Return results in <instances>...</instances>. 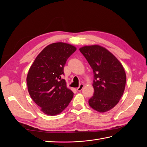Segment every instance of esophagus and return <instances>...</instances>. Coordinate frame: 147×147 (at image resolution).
Instances as JSON below:
<instances>
[{
    "label": "esophagus",
    "instance_id": "1",
    "mask_svg": "<svg viewBox=\"0 0 147 147\" xmlns=\"http://www.w3.org/2000/svg\"><path fill=\"white\" fill-rule=\"evenodd\" d=\"M83 87H84V84H80L79 87L77 88V90L78 91H81L83 90Z\"/></svg>",
    "mask_w": 147,
    "mask_h": 147
}]
</instances>
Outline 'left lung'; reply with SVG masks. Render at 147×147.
<instances>
[{"instance_id": "8db88e82", "label": "left lung", "mask_w": 147, "mask_h": 147, "mask_svg": "<svg viewBox=\"0 0 147 147\" xmlns=\"http://www.w3.org/2000/svg\"><path fill=\"white\" fill-rule=\"evenodd\" d=\"M94 73V95L88 103L100 113L112 109L121 99L126 86V75L121 63L112 53L99 45L80 48Z\"/></svg>"}]
</instances>
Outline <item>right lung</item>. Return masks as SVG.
Instances as JSON below:
<instances>
[{
  "mask_svg": "<svg viewBox=\"0 0 147 147\" xmlns=\"http://www.w3.org/2000/svg\"><path fill=\"white\" fill-rule=\"evenodd\" d=\"M77 50L63 42L50 44L39 53L27 75L29 95L43 113L50 116L61 113L72 99L74 92L62 78L67 59Z\"/></svg>",
  "mask_w": 147,
  "mask_h": 147,
  "instance_id": "right-lung-1",
  "label": "right lung"
}]
</instances>
